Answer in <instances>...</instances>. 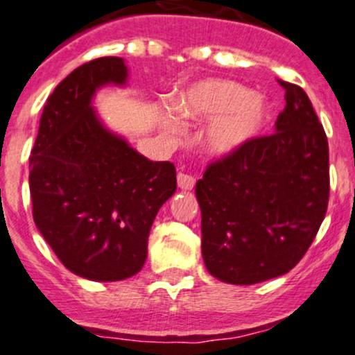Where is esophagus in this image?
<instances>
[{
    "instance_id": "34e87169",
    "label": "esophagus",
    "mask_w": 355,
    "mask_h": 355,
    "mask_svg": "<svg viewBox=\"0 0 355 355\" xmlns=\"http://www.w3.org/2000/svg\"><path fill=\"white\" fill-rule=\"evenodd\" d=\"M177 182H178V187H180L182 190H191L195 187V178L185 172H178Z\"/></svg>"
}]
</instances>
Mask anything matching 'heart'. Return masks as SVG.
I'll return each instance as SVG.
<instances>
[{
    "mask_svg": "<svg viewBox=\"0 0 355 355\" xmlns=\"http://www.w3.org/2000/svg\"><path fill=\"white\" fill-rule=\"evenodd\" d=\"M178 113L193 121L210 120L202 133L203 148L215 157L237 153L263 132L272 116L270 103L245 85L232 80H202L178 95ZM162 128L180 130V116L168 110L160 118Z\"/></svg>",
    "mask_w": 355,
    "mask_h": 355,
    "instance_id": "obj_1",
    "label": "heart"
}]
</instances>
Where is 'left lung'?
I'll return each instance as SVG.
<instances>
[{
    "mask_svg": "<svg viewBox=\"0 0 355 355\" xmlns=\"http://www.w3.org/2000/svg\"><path fill=\"white\" fill-rule=\"evenodd\" d=\"M285 88L275 133L215 162L197 182L202 255L227 284L287 274L315 239L329 202V144L311 100Z\"/></svg>",
    "mask_w": 355,
    "mask_h": 355,
    "instance_id": "obj_1",
    "label": "left lung"
}]
</instances>
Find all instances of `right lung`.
<instances>
[{
	"label": "right lung",
	"instance_id": "add662e5",
	"mask_svg": "<svg viewBox=\"0 0 355 355\" xmlns=\"http://www.w3.org/2000/svg\"><path fill=\"white\" fill-rule=\"evenodd\" d=\"M118 56L73 70L48 96L30 157L33 218L75 275L116 282L138 274L155 217L177 190L170 162H152L103 123L93 100L125 87Z\"/></svg>",
	"mask_w": 355,
	"mask_h": 355
}]
</instances>
